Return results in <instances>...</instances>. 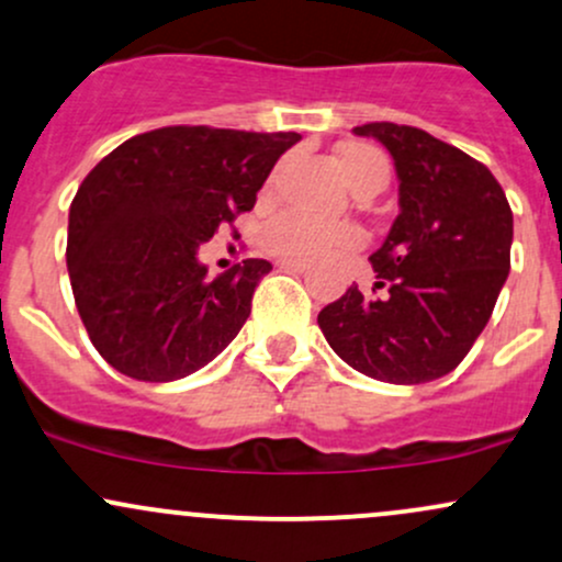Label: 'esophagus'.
<instances>
[{
    "label": "esophagus",
    "instance_id": "1",
    "mask_svg": "<svg viewBox=\"0 0 562 562\" xmlns=\"http://www.w3.org/2000/svg\"><path fill=\"white\" fill-rule=\"evenodd\" d=\"M277 267L288 269V271H306V269H310V263H306V261H293V258H282V261H277Z\"/></svg>",
    "mask_w": 562,
    "mask_h": 562
}]
</instances>
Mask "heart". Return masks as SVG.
Masks as SVG:
<instances>
[{
    "label": "heart",
    "instance_id": "obj_1",
    "mask_svg": "<svg viewBox=\"0 0 562 562\" xmlns=\"http://www.w3.org/2000/svg\"><path fill=\"white\" fill-rule=\"evenodd\" d=\"M338 168L355 191L384 189L390 178V159L371 144H349L338 151ZM277 172H271L267 189L274 187ZM261 248L293 261H314L336 250H351L362 243V234L349 224H328L304 213H280L261 226Z\"/></svg>",
    "mask_w": 562,
    "mask_h": 562
}]
</instances>
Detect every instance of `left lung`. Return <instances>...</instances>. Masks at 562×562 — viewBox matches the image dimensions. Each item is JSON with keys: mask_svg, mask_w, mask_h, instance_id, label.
I'll return each mask as SVG.
<instances>
[{"mask_svg": "<svg viewBox=\"0 0 562 562\" xmlns=\"http://www.w3.org/2000/svg\"><path fill=\"white\" fill-rule=\"evenodd\" d=\"M355 133L384 144L400 178V215L371 256L384 295L351 285L317 323L355 371L424 384L451 373L488 325L509 274V202L483 162L427 131L368 122Z\"/></svg>", "mask_w": 562, "mask_h": 562, "instance_id": "8db88e82", "label": "left lung"}]
</instances>
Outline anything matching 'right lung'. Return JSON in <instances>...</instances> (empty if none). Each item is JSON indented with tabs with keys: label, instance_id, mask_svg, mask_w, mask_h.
I'll use <instances>...</instances> for the list:
<instances>
[{
	"label": "right lung",
	"instance_id": "obj_1",
	"mask_svg": "<svg viewBox=\"0 0 562 562\" xmlns=\"http://www.w3.org/2000/svg\"><path fill=\"white\" fill-rule=\"evenodd\" d=\"M299 133L172 125L133 135L88 172L69 207L71 291L98 355L151 384L205 368L234 341L271 263L215 280L196 250L256 205Z\"/></svg>",
	"mask_w": 562,
	"mask_h": 562
}]
</instances>
